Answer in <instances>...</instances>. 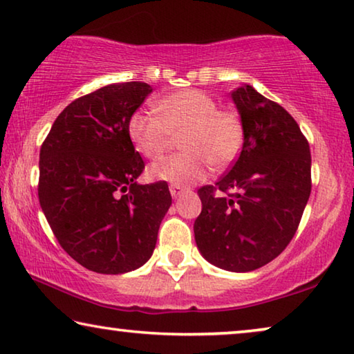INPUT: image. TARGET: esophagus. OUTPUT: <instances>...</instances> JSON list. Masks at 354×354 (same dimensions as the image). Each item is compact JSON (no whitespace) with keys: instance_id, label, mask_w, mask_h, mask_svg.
I'll list each match as a JSON object with an SVG mask.
<instances>
[{"instance_id":"esophagus-1","label":"esophagus","mask_w":354,"mask_h":354,"mask_svg":"<svg viewBox=\"0 0 354 354\" xmlns=\"http://www.w3.org/2000/svg\"><path fill=\"white\" fill-rule=\"evenodd\" d=\"M169 192L172 194V198H178V196H180L185 192V188H182L180 185H171Z\"/></svg>"}]
</instances>
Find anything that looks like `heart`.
<instances>
[{"instance_id":"heart-1","label":"heart","mask_w":354,"mask_h":354,"mask_svg":"<svg viewBox=\"0 0 354 354\" xmlns=\"http://www.w3.org/2000/svg\"><path fill=\"white\" fill-rule=\"evenodd\" d=\"M158 112L139 111L129 120V138L147 158H158L182 136L183 153L155 161L149 167L153 180L188 185L205 178L210 165L230 166L243 144V124L236 112L218 109L210 95L182 90L158 101Z\"/></svg>"}]
</instances>
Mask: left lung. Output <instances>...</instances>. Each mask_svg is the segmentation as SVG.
I'll list each match as a JSON object with an SVG mask.
<instances>
[{
  "label": "left lung",
  "instance_id": "obj_1",
  "mask_svg": "<svg viewBox=\"0 0 354 354\" xmlns=\"http://www.w3.org/2000/svg\"><path fill=\"white\" fill-rule=\"evenodd\" d=\"M243 144L230 172L198 189L194 241L210 264L230 272L263 268L295 237L312 192L307 139L290 113L252 85L231 93Z\"/></svg>",
  "mask_w": 354,
  "mask_h": 354
}]
</instances>
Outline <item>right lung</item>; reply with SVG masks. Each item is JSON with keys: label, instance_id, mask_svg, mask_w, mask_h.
I'll list each match as a JSON object with an SVG mask.
<instances>
[{"label": "right lung", "instance_id": "add662e5", "mask_svg": "<svg viewBox=\"0 0 354 354\" xmlns=\"http://www.w3.org/2000/svg\"><path fill=\"white\" fill-rule=\"evenodd\" d=\"M151 90L124 82L77 97L41 147L42 212L64 252L97 274L144 266L172 204L166 182L138 183L145 165L128 127Z\"/></svg>", "mask_w": 354, "mask_h": 354}]
</instances>
